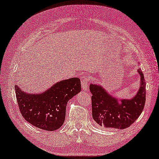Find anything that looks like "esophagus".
<instances>
[{
  "label": "esophagus",
  "mask_w": 159,
  "mask_h": 159,
  "mask_svg": "<svg viewBox=\"0 0 159 159\" xmlns=\"http://www.w3.org/2000/svg\"><path fill=\"white\" fill-rule=\"evenodd\" d=\"M81 84H82V90L85 92H87L88 90V80L86 77V76H84L82 77V80H81Z\"/></svg>",
  "instance_id": "obj_1"
}]
</instances>
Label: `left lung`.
I'll list each match as a JSON object with an SVG mask.
<instances>
[{
    "label": "left lung",
    "mask_w": 159,
    "mask_h": 159,
    "mask_svg": "<svg viewBox=\"0 0 159 159\" xmlns=\"http://www.w3.org/2000/svg\"><path fill=\"white\" fill-rule=\"evenodd\" d=\"M140 87L131 98H119L110 94L100 84L91 83L92 117L100 126L107 128L125 129L136 120L146 102V82L140 69Z\"/></svg>",
    "instance_id": "left-lung-1"
}]
</instances>
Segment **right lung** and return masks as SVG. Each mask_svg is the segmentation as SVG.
<instances>
[{
  "mask_svg": "<svg viewBox=\"0 0 159 159\" xmlns=\"http://www.w3.org/2000/svg\"><path fill=\"white\" fill-rule=\"evenodd\" d=\"M21 113L32 125L55 131L63 125L68 101L81 91L80 79L72 77L54 84L44 92L28 93L15 86Z\"/></svg>",
  "mask_w": 159,
  "mask_h": 159,
  "instance_id": "1",
  "label": "right lung"
}]
</instances>
